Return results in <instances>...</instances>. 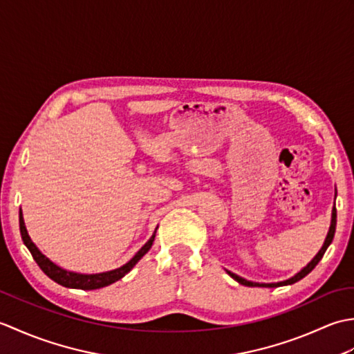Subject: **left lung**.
<instances>
[{
  "label": "left lung",
  "instance_id": "left-lung-1",
  "mask_svg": "<svg viewBox=\"0 0 354 354\" xmlns=\"http://www.w3.org/2000/svg\"><path fill=\"white\" fill-rule=\"evenodd\" d=\"M335 230H336V208L333 207V212H332V225H330V230H328V234H327V237H326V242H324V245H322L319 252H318L317 255H315V259L309 263V265H307L304 269H301V272H298L295 277H292V278H289V280H286V281H280V283H252V281L245 280V278H242V277H239V275H236V274L230 272V270H227V272L230 274V277L234 278V280L239 281L240 284L251 286V288H278V286L293 284V283H297V281L301 280V278H304L309 272H312V270L315 269V266L318 265L319 260L322 259V255H324V252L327 251L328 245L332 243V240H333V237H335Z\"/></svg>",
  "mask_w": 354,
  "mask_h": 354
}]
</instances>
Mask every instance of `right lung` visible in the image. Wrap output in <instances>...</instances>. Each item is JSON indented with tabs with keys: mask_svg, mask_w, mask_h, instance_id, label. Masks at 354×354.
Returning <instances> with one entry per match:
<instances>
[{
	"mask_svg": "<svg viewBox=\"0 0 354 354\" xmlns=\"http://www.w3.org/2000/svg\"><path fill=\"white\" fill-rule=\"evenodd\" d=\"M19 230H21V237L22 242L28 248L30 254L33 255L35 261L37 263V266L42 269V272L50 277L53 281H56L57 284L65 286V288H71V289H82V290H94V289H102L106 288V286L118 281L120 278H123L129 270L137 265L138 260L145 255L150 248L153 245L155 240V234L149 239V242L141 248V250L135 254V257L127 261L126 265H123L122 268L109 270V272H103V274H94V275H84V274H74V272H68L62 268L56 266L55 263L50 261L45 255L37 250L35 246V243L32 242V239L28 237V232L26 230L24 225V219H22V212H19Z\"/></svg>",
	"mask_w": 354,
	"mask_h": 354,
	"instance_id": "right-lung-1",
	"label": "right lung"
}]
</instances>
